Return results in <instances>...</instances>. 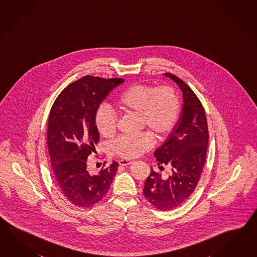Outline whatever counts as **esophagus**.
Here are the masks:
<instances>
[{
  "instance_id": "1",
  "label": "esophagus",
  "mask_w": 257,
  "mask_h": 257,
  "mask_svg": "<svg viewBox=\"0 0 257 257\" xmlns=\"http://www.w3.org/2000/svg\"><path fill=\"white\" fill-rule=\"evenodd\" d=\"M133 163V161L132 160H119V164L120 166H127L130 165Z\"/></svg>"
}]
</instances>
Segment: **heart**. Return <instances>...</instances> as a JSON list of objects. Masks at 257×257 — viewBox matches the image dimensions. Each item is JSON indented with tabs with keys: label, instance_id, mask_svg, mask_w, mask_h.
Masks as SVG:
<instances>
[{
	"label": "heart",
	"instance_id": "heart-1",
	"mask_svg": "<svg viewBox=\"0 0 257 257\" xmlns=\"http://www.w3.org/2000/svg\"><path fill=\"white\" fill-rule=\"evenodd\" d=\"M115 106L125 113L138 115L140 126L148 128L158 138H163L172 130L180 113V99L169 86L154 89L147 85H133L120 93ZM95 122L97 131L104 137L113 136L117 129V117L107 106L98 108ZM153 144L151 135L143 133L136 137L116 139L112 150L120 157L133 159L151 149Z\"/></svg>",
	"mask_w": 257,
	"mask_h": 257
}]
</instances>
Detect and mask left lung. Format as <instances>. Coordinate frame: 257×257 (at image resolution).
Returning a JSON list of instances; mask_svg holds the SVG:
<instances>
[{"mask_svg":"<svg viewBox=\"0 0 257 257\" xmlns=\"http://www.w3.org/2000/svg\"><path fill=\"white\" fill-rule=\"evenodd\" d=\"M164 75L173 80L183 92V105L172 131L154 152L158 165L170 166L171 174L165 178L151 170L144 185L145 197L161 211L177 207L193 194L205 165L208 146L207 121L199 98L176 75Z\"/></svg>","mask_w":257,"mask_h":257,"instance_id":"left-lung-1","label":"left lung"}]
</instances>
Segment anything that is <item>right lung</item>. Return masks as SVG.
Returning <instances> with one entry per match:
<instances>
[{"label": "right lung", "instance_id": "right-lung-1", "mask_svg": "<svg viewBox=\"0 0 257 257\" xmlns=\"http://www.w3.org/2000/svg\"><path fill=\"white\" fill-rule=\"evenodd\" d=\"M121 83V78L86 75L65 87L51 108L47 144L52 171L60 192L76 206L89 207L102 199L118 171L119 164L113 161L90 174L86 163L99 140L97 108Z\"/></svg>", "mask_w": 257, "mask_h": 257}]
</instances>
